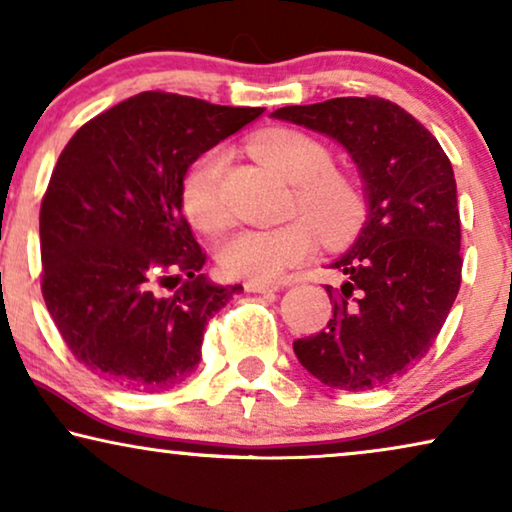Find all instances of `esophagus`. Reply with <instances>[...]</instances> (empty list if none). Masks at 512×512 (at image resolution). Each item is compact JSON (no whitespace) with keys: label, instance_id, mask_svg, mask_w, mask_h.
Returning <instances> with one entry per match:
<instances>
[{"label":"esophagus","instance_id":"obj_1","mask_svg":"<svg viewBox=\"0 0 512 512\" xmlns=\"http://www.w3.org/2000/svg\"><path fill=\"white\" fill-rule=\"evenodd\" d=\"M244 289H247L249 293H268V291L284 289V284H279V282H247V284H244Z\"/></svg>","mask_w":512,"mask_h":512}]
</instances>
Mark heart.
Returning a JSON list of instances; mask_svg holds the SVG:
<instances>
[{
    "label": "heart",
    "instance_id": "b5f03b06",
    "mask_svg": "<svg viewBox=\"0 0 512 512\" xmlns=\"http://www.w3.org/2000/svg\"><path fill=\"white\" fill-rule=\"evenodd\" d=\"M251 146L265 163L293 184V202L306 219L275 228H249L237 233L219 251L221 270L228 277L270 282L293 265L303 263L317 244L342 242L361 228L368 212L366 193L349 174L333 170V153L321 139L296 128L258 132ZM228 151L216 146L195 160L181 186V205L188 219L205 233H221L230 223L223 198ZM318 230L314 231L313 228Z\"/></svg>",
    "mask_w": 512,
    "mask_h": 512
}]
</instances>
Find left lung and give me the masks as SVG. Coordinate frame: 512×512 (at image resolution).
<instances>
[{
  "label": "left lung",
  "mask_w": 512,
  "mask_h": 512,
  "mask_svg": "<svg viewBox=\"0 0 512 512\" xmlns=\"http://www.w3.org/2000/svg\"><path fill=\"white\" fill-rule=\"evenodd\" d=\"M272 118L324 132L349 151L366 181L368 219L331 268L328 326L293 342L326 387L366 391L424 359L461 286V221L452 163L417 118L382 97L282 107Z\"/></svg>",
  "instance_id": "1"
}]
</instances>
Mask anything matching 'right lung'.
I'll return each instance as SVG.
<instances>
[{
  "label": "right lung",
  "mask_w": 512,
  "mask_h": 512,
  "mask_svg": "<svg viewBox=\"0 0 512 512\" xmlns=\"http://www.w3.org/2000/svg\"><path fill=\"white\" fill-rule=\"evenodd\" d=\"M263 111L149 90L90 118L62 149L39 212L41 293L95 375L153 394L200 363L207 321L242 286L200 275L207 254L181 186L202 153Z\"/></svg>",
  "instance_id": "obj_1"
}]
</instances>
